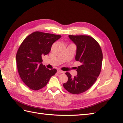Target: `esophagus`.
Returning a JSON list of instances; mask_svg holds the SVG:
<instances>
[{
    "instance_id": "1",
    "label": "esophagus",
    "mask_w": 123,
    "mask_h": 123,
    "mask_svg": "<svg viewBox=\"0 0 123 123\" xmlns=\"http://www.w3.org/2000/svg\"><path fill=\"white\" fill-rule=\"evenodd\" d=\"M57 72L59 73V74H64V71H62V70H59V69L57 70Z\"/></svg>"
}]
</instances>
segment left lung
<instances>
[{"mask_svg": "<svg viewBox=\"0 0 123 123\" xmlns=\"http://www.w3.org/2000/svg\"><path fill=\"white\" fill-rule=\"evenodd\" d=\"M77 46L76 60L81 63L77 69L78 74L72 78L69 72L65 74L68 80L65 89L74 94L85 92L96 82L102 69L103 53L99 43L91 36L69 35Z\"/></svg>", "mask_w": 123, "mask_h": 123, "instance_id": "1", "label": "left lung"}]
</instances>
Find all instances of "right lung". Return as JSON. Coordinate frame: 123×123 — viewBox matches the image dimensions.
I'll return each instance as SVG.
<instances>
[{"label":"right lung","mask_w":123,"mask_h":123,"mask_svg":"<svg viewBox=\"0 0 123 123\" xmlns=\"http://www.w3.org/2000/svg\"><path fill=\"white\" fill-rule=\"evenodd\" d=\"M60 35L34 32L25 38L16 55L17 68L25 84L34 91L42 89L51 77L57 72L43 65L42 56L49 54L52 45L61 37Z\"/></svg>","instance_id":"obj_1"}]
</instances>
